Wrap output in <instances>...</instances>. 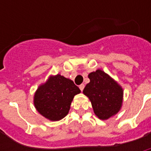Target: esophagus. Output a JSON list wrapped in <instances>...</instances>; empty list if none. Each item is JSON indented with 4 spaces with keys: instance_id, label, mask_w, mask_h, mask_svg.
I'll list each match as a JSON object with an SVG mask.
<instances>
[{
    "instance_id": "1",
    "label": "esophagus",
    "mask_w": 151,
    "mask_h": 151,
    "mask_svg": "<svg viewBox=\"0 0 151 151\" xmlns=\"http://www.w3.org/2000/svg\"><path fill=\"white\" fill-rule=\"evenodd\" d=\"M79 88H80L81 91H83V89H84V88H85V85L84 84H81V85L79 86Z\"/></svg>"
}]
</instances>
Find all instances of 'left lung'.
I'll return each mask as SVG.
<instances>
[{
  "mask_svg": "<svg viewBox=\"0 0 151 151\" xmlns=\"http://www.w3.org/2000/svg\"><path fill=\"white\" fill-rule=\"evenodd\" d=\"M88 78L90 82L86 85L83 93L91 101L95 114L101 120L116 114L122 106V88L101 70L90 73Z\"/></svg>",
  "mask_w": 151,
  "mask_h": 151,
  "instance_id": "8db88e82",
  "label": "left lung"
}]
</instances>
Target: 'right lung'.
<instances>
[{"label":"right lung","instance_id":"obj_1","mask_svg":"<svg viewBox=\"0 0 151 151\" xmlns=\"http://www.w3.org/2000/svg\"><path fill=\"white\" fill-rule=\"evenodd\" d=\"M80 92L73 81L60 74L51 76L35 92L34 106L42 116L56 122L67 115L73 97Z\"/></svg>","mask_w":151,"mask_h":151}]
</instances>
